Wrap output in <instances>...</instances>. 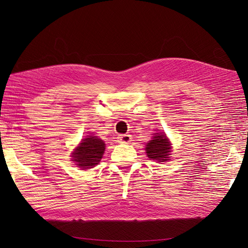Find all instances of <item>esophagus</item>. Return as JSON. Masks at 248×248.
I'll return each instance as SVG.
<instances>
[{"label": "esophagus", "mask_w": 248, "mask_h": 248, "mask_svg": "<svg viewBox=\"0 0 248 248\" xmlns=\"http://www.w3.org/2000/svg\"><path fill=\"white\" fill-rule=\"evenodd\" d=\"M118 140L120 142H129L131 140V136L130 134H121L118 137Z\"/></svg>", "instance_id": "obj_1"}]
</instances>
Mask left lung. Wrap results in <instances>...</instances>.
Listing matches in <instances>:
<instances>
[{
    "label": "left lung",
    "mask_w": 248,
    "mask_h": 248,
    "mask_svg": "<svg viewBox=\"0 0 248 248\" xmlns=\"http://www.w3.org/2000/svg\"><path fill=\"white\" fill-rule=\"evenodd\" d=\"M170 142L164 134L156 133L153 140L146 146V153L150 159L158 160L159 162L167 161L170 154Z\"/></svg>",
    "instance_id": "obj_1"
}]
</instances>
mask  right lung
I'll use <instances>...</instances> for the list:
<instances>
[{
    "label": "right lung",
    "instance_id": "1",
    "mask_svg": "<svg viewBox=\"0 0 248 248\" xmlns=\"http://www.w3.org/2000/svg\"><path fill=\"white\" fill-rule=\"evenodd\" d=\"M106 150L104 141L97 137H88L81 140L79 146L72 153L73 161L80 169L89 170L98 164Z\"/></svg>",
    "mask_w": 248,
    "mask_h": 248
}]
</instances>
